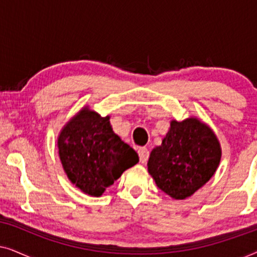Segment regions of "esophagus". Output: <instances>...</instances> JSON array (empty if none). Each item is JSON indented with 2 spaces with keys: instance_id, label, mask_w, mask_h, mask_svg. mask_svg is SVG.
<instances>
[{
  "instance_id": "esophagus-1",
  "label": "esophagus",
  "mask_w": 257,
  "mask_h": 257,
  "mask_svg": "<svg viewBox=\"0 0 257 257\" xmlns=\"http://www.w3.org/2000/svg\"><path fill=\"white\" fill-rule=\"evenodd\" d=\"M138 154H139L140 163H142V164H146L147 160H149V157H150L149 150H147L146 147H140V149L138 150Z\"/></svg>"
}]
</instances>
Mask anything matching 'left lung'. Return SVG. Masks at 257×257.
Instances as JSON below:
<instances>
[{
    "label": "left lung",
    "mask_w": 257,
    "mask_h": 257,
    "mask_svg": "<svg viewBox=\"0 0 257 257\" xmlns=\"http://www.w3.org/2000/svg\"><path fill=\"white\" fill-rule=\"evenodd\" d=\"M220 159V144L212 130L189 118L171 122L163 144L151 152L147 166L161 191L182 200L213 177Z\"/></svg>",
    "instance_id": "obj_1"
}]
</instances>
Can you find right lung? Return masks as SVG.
<instances>
[{
	"label": "right lung",
	"mask_w": 257,
	"mask_h": 257,
	"mask_svg": "<svg viewBox=\"0 0 257 257\" xmlns=\"http://www.w3.org/2000/svg\"><path fill=\"white\" fill-rule=\"evenodd\" d=\"M58 151L72 184L93 196H100L122 172L139 161L136 151L112 131L110 117L86 108L62 130Z\"/></svg>",
	"instance_id": "add662e5"
}]
</instances>
